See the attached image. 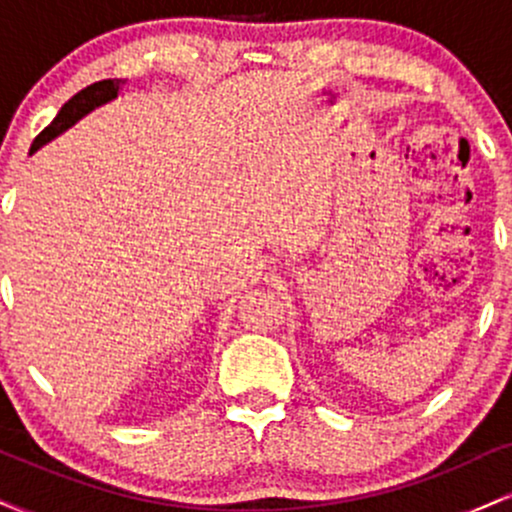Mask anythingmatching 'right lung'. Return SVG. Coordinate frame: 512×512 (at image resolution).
I'll return each instance as SVG.
<instances>
[{"instance_id":"obj_1","label":"right lung","mask_w":512,"mask_h":512,"mask_svg":"<svg viewBox=\"0 0 512 512\" xmlns=\"http://www.w3.org/2000/svg\"><path fill=\"white\" fill-rule=\"evenodd\" d=\"M122 84H125V79H103V81H96V84L81 88L76 96H72L67 103L62 105V110L57 113L55 120H52L50 125L45 127L38 137H35V142L31 146V154L33 151H38L45 142H50L52 137H57V134L64 132L67 127H72L79 117L91 113V110L98 108V105L113 101Z\"/></svg>"}]
</instances>
